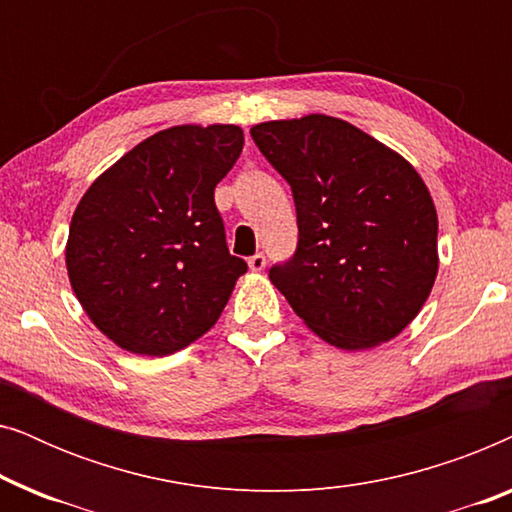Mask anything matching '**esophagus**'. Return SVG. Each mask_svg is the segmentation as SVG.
Here are the masks:
<instances>
[{
    "instance_id": "obj_1",
    "label": "esophagus",
    "mask_w": 512,
    "mask_h": 512,
    "mask_svg": "<svg viewBox=\"0 0 512 512\" xmlns=\"http://www.w3.org/2000/svg\"><path fill=\"white\" fill-rule=\"evenodd\" d=\"M249 268L254 270V272H261L265 268V256L261 254V251H258V254H254V256L249 258Z\"/></svg>"
}]
</instances>
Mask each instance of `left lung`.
Returning a JSON list of instances; mask_svg holds the SVG:
<instances>
[{
    "mask_svg": "<svg viewBox=\"0 0 512 512\" xmlns=\"http://www.w3.org/2000/svg\"><path fill=\"white\" fill-rule=\"evenodd\" d=\"M289 181L298 247L270 282L321 340L370 349L417 317L438 275V214L403 156L342 118L310 114L251 128Z\"/></svg>",
    "mask_w": 512,
    "mask_h": 512,
    "instance_id": "8db88e82",
    "label": "left lung"
}]
</instances>
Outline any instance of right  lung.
I'll return each instance as SVG.
<instances>
[{
  "mask_svg": "<svg viewBox=\"0 0 512 512\" xmlns=\"http://www.w3.org/2000/svg\"><path fill=\"white\" fill-rule=\"evenodd\" d=\"M237 125H174L116 160L83 195L67 275L90 321L121 349L179 352L221 317L237 277L214 188L240 158Z\"/></svg>",
  "mask_w": 512,
  "mask_h": 512,
  "instance_id": "right-lung-1",
  "label": "right lung"
}]
</instances>
